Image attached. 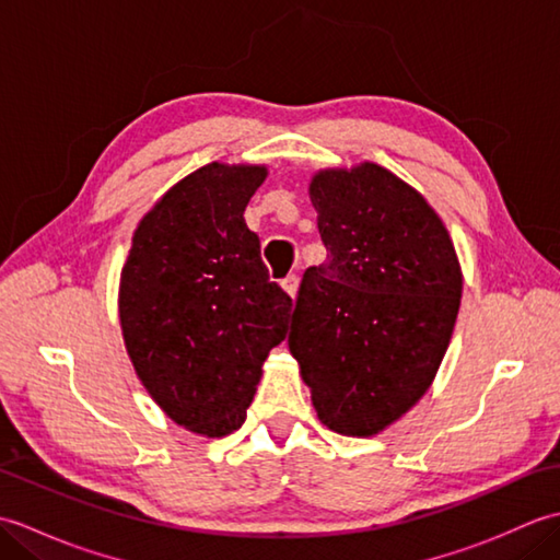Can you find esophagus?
I'll return each mask as SVG.
<instances>
[{
	"mask_svg": "<svg viewBox=\"0 0 560 560\" xmlns=\"http://www.w3.org/2000/svg\"><path fill=\"white\" fill-rule=\"evenodd\" d=\"M299 281H301V279H299V273H289V277L281 281L283 291H287V293L291 295V299H293V295H295V291H299Z\"/></svg>",
	"mask_w": 560,
	"mask_h": 560,
	"instance_id": "1",
	"label": "esophagus"
}]
</instances>
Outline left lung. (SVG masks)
Instances as JSON below:
<instances>
[{
    "label": "left lung",
    "mask_w": 560,
    "mask_h": 560,
    "mask_svg": "<svg viewBox=\"0 0 560 560\" xmlns=\"http://www.w3.org/2000/svg\"><path fill=\"white\" fill-rule=\"evenodd\" d=\"M327 261L305 269L289 349L319 421L373 435L409 411L443 361L462 273L428 201L363 163L311 183Z\"/></svg>",
    "instance_id": "obj_1"
}]
</instances>
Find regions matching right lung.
<instances>
[{"label":"right lung","instance_id":"1","mask_svg":"<svg viewBox=\"0 0 560 560\" xmlns=\"http://www.w3.org/2000/svg\"><path fill=\"white\" fill-rule=\"evenodd\" d=\"M259 165L211 163L141 219L120 281L127 353L159 407L219 438L245 421L261 365L287 339L293 301L259 255L245 207Z\"/></svg>","mask_w":560,"mask_h":560}]
</instances>
